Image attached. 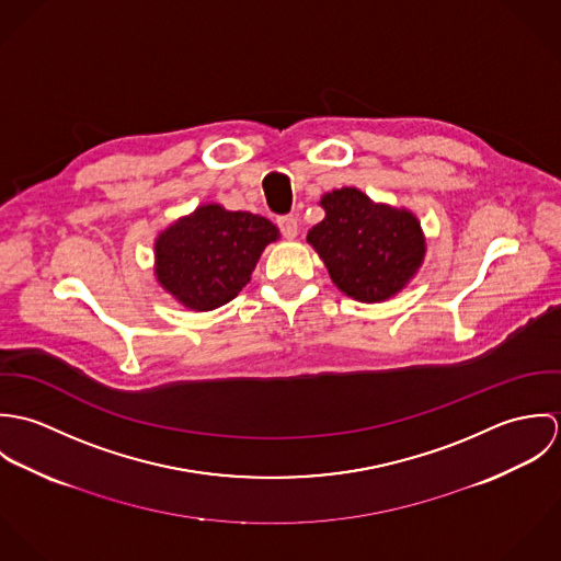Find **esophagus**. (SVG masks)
Segmentation results:
<instances>
[{
    "label": "esophagus",
    "mask_w": 561,
    "mask_h": 561,
    "mask_svg": "<svg viewBox=\"0 0 561 561\" xmlns=\"http://www.w3.org/2000/svg\"><path fill=\"white\" fill-rule=\"evenodd\" d=\"M276 222H278L280 233H283L287 240H294V238L298 236V220H296V216H280Z\"/></svg>",
    "instance_id": "1"
}]
</instances>
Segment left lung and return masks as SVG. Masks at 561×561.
<instances>
[{
    "instance_id": "obj_1",
    "label": "left lung",
    "mask_w": 561,
    "mask_h": 561,
    "mask_svg": "<svg viewBox=\"0 0 561 561\" xmlns=\"http://www.w3.org/2000/svg\"><path fill=\"white\" fill-rule=\"evenodd\" d=\"M321 207L325 218L307 240L343 294L360 302H380L416 274L425 241L410 211L376 205L354 187L325 194Z\"/></svg>"
}]
</instances>
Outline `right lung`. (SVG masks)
<instances>
[{
    "label": "right lung",
    "instance_id": "obj_1",
    "mask_svg": "<svg viewBox=\"0 0 561 561\" xmlns=\"http://www.w3.org/2000/svg\"><path fill=\"white\" fill-rule=\"evenodd\" d=\"M276 238L278 229L267 218L220 205L198 207L156 243L158 280L187 309H218L245 287L263 248Z\"/></svg>",
    "mask_w": 561,
    "mask_h": 561
}]
</instances>
